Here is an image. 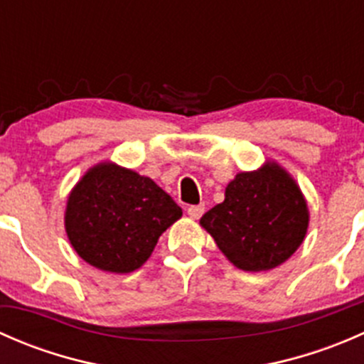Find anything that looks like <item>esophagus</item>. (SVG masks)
I'll return each mask as SVG.
<instances>
[{"label":"esophagus","instance_id":"34e87169","mask_svg":"<svg viewBox=\"0 0 364 364\" xmlns=\"http://www.w3.org/2000/svg\"><path fill=\"white\" fill-rule=\"evenodd\" d=\"M186 213L190 215V218L197 220L200 218V216L204 215V205L199 204V205H188V209H186Z\"/></svg>","mask_w":364,"mask_h":364}]
</instances>
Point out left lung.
<instances>
[{
    "mask_svg": "<svg viewBox=\"0 0 364 364\" xmlns=\"http://www.w3.org/2000/svg\"><path fill=\"white\" fill-rule=\"evenodd\" d=\"M200 225L223 255L243 271L280 266L297 250L308 229V208L294 179L277 164L241 172L225 200L209 209Z\"/></svg>",
    "mask_w": 364,
    "mask_h": 364,
    "instance_id": "8db88e82",
    "label": "left lung"
}]
</instances>
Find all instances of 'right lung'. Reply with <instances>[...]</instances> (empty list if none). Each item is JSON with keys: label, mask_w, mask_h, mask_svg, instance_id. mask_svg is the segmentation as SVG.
<instances>
[{"label": "right lung", "mask_w": 364, "mask_h": 364, "mask_svg": "<svg viewBox=\"0 0 364 364\" xmlns=\"http://www.w3.org/2000/svg\"><path fill=\"white\" fill-rule=\"evenodd\" d=\"M181 208L153 179L100 164L72 190L65 215L68 240L98 269L130 273L155 250Z\"/></svg>", "instance_id": "add662e5"}]
</instances>
